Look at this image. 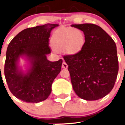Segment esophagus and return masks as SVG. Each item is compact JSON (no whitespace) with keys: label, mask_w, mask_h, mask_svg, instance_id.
I'll return each instance as SVG.
<instances>
[{"label":"esophagus","mask_w":125,"mask_h":125,"mask_svg":"<svg viewBox=\"0 0 125 125\" xmlns=\"http://www.w3.org/2000/svg\"><path fill=\"white\" fill-rule=\"evenodd\" d=\"M68 67V65L65 62H63L62 64V68L63 69H67Z\"/></svg>","instance_id":"34e87169"}]
</instances>
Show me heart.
<instances>
[{
	"instance_id": "b5f03b06",
	"label": "heart",
	"mask_w": 125,
	"mask_h": 125,
	"mask_svg": "<svg viewBox=\"0 0 125 125\" xmlns=\"http://www.w3.org/2000/svg\"><path fill=\"white\" fill-rule=\"evenodd\" d=\"M85 38L83 32L77 28H62L55 31L51 38V44L56 51L64 49L67 55L80 52L84 46Z\"/></svg>"
}]
</instances>
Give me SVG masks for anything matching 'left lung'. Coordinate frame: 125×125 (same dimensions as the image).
<instances>
[{
	"label": "left lung",
	"mask_w": 125,
	"mask_h": 125,
	"mask_svg": "<svg viewBox=\"0 0 125 125\" xmlns=\"http://www.w3.org/2000/svg\"><path fill=\"white\" fill-rule=\"evenodd\" d=\"M83 31L85 42L81 51L64 56L73 88L86 101L105 97L113 88L119 71L115 42L102 28L91 23L72 24Z\"/></svg>",
	"instance_id": "1"
}]
</instances>
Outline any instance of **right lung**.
Listing matches in <instances>:
<instances>
[{
	"label": "right lung",
	"instance_id": "obj_1",
	"mask_svg": "<svg viewBox=\"0 0 125 125\" xmlns=\"http://www.w3.org/2000/svg\"><path fill=\"white\" fill-rule=\"evenodd\" d=\"M56 24H46L27 28L11 41L6 54L4 73L8 88L19 99L28 103L46 100L52 91L54 79L61 72L62 60L49 61V38ZM25 57L29 67L23 71L20 58Z\"/></svg>",
	"mask_w": 125,
	"mask_h": 125
}]
</instances>
